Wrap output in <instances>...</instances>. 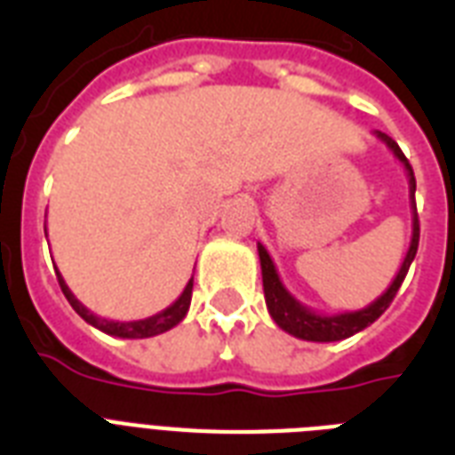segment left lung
<instances>
[{
    "label": "left lung",
    "instance_id": "1",
    "mask_svg": "<svg viewBox=\"0 0 455 455\" xmlns=\"http://www.w3.org/2000/svg\"><path fill=\"white\" fill-rule=\"evenodd\" d=\"M375 137L380 139L382 144L387 146L389 151L395 153V157L403 164L406 177H409V198L411 210H413V224H411V243L403 257L402 267L396 271L395 281L389 283V288L382 292L380 298L371 302L363 309L356 311H339V314H318V311L304 307L299 299H295L283 285L281 276H278L274 259L269 257L267 248L262 243H257V252H259V264H262V283H264V299H267V309H269L271 318L276 321L278 328H283L285 332H291L299 339H309V342H338V339L352 338L359 331L368 328L375 318H380L389 302L395 299L396 291L402 288L406 271H409L411 262L416 259L418 252V238H420V224H418L416 214V177H413V167L409 164L406 156L402 153L399 144L395 139H389L382 132H373Z\"/></svg>",
    "mask_w": 455,
    "mask_h": 455
}]
</instances>
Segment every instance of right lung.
<instances>
[{
    "label": "right lung",
    "mask_w": 455,
    "mask_h": 455,
    "mask_svg": "<svg viewBox=\"0 0 455 455\" xmlns=\"http://www.w3.org/2000/svg\"><path fill=\"white\" fill-rule=\"evenodd\" d=\"M56 276H59L60 291H63L66 299L70 302V307H73V309L77 311V314H80V316L84 318L89 325H94V328H99V331L106 332V335H113V338L141 339V338H153V335H160V332L170 331V328H174L177 323H181L186 316V311H188V307H191L193 278L188 281V283H186L184 292H181V295H179V298L174 299V302H172L167 309L157 311V314H153V316H148V318H139V321H113V318L96 316L94 311H89L87 307L80 302V299L75 298L73 291L68 288L59 269H56Z\"/></svg>",
    "instance_id": "1"
}]
</instances>
